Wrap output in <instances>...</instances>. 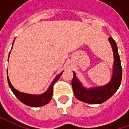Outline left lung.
<instances>
[{"instance_id": "obj_1", "label": "left lung", "mask_w": 129, "mask_h": 129, "mask_svg": "<svg viewBox=\"0 0 129 129\" xmlns=\"http://www.w3.org/2000/svg\"><path fill=\"white\" fill-rule=\"evenodd\" d=\"M111 44L113 54V74L111 82L103 87L96 88H91L87 90L78 81L75 72H73V78L72 80V87L74 94L78 100L91 104H99L106 101L118 90L121 85L122 79V67L120 57L118 52V47L116 42L112 37L108 38Z\"/></svg>"}]
</instances>
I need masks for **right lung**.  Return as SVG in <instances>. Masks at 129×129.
I'll return each instance as SVG.
<instances>
[{"mask_svg": "<svg viewBox=\"0 0 129 129\" xmlns=\"http://www.w3.org/2000/svg\"><path fill=\"white\" fill-rule=\"evenodd\" d=\"M9 55H10V54H9ZM62 74V72L59 74L56 77V78L53 80V82L51 84V85L49 86V89L47 90V91L40 95H29V94H25V93H23L21 92H18L11 85V82L9 81L8 77H7V79L8 85L10 87L11 90H12L13 94L17 97V98L20 101H21L23 103H24L25 105H27L28 106L39 107L46 105L51 101L52 95H53V86H54V83L59 79Z\"/></svg>", "mask_w": 129, "mask_h": 129, "instance_id": "right-lung-1", "label": "right lung"}]
</instances>
